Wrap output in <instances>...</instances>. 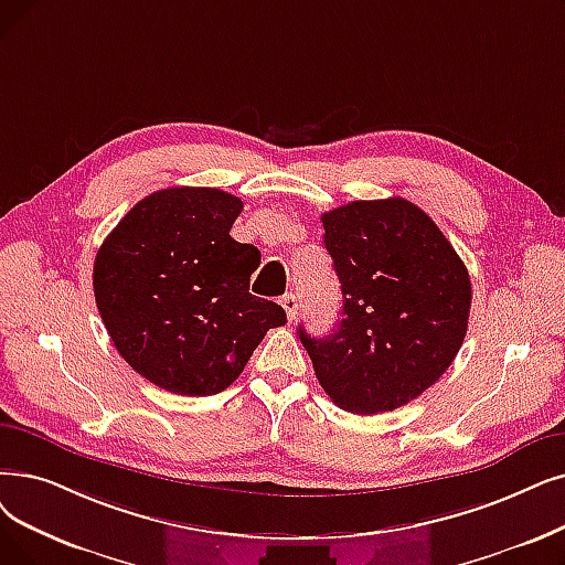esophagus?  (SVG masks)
<instances>
[{"label": "esophagus", "instance_id": "34e87169", "mask_svg": "<svg viewBox=\"0 0 565 565\" xmlns=\"http://www.w3.org/2000/svg\"><path fill=\"white\" fill-rule=\"evenodd\" d=\"M279 302H281V307L286 309L288 321H296V316H298V298L292 296V292H286V296H284Z\"/></svg>", "mask_w": 565, "mask_h": 565}]
</instances>
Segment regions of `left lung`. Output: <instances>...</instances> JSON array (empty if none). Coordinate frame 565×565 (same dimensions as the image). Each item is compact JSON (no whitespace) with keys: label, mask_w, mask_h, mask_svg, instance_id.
I'll return each mask as SVG.
<instances>
[{"label":"left lung","mask_w":565,"mask_h":565,"mask_svg":"<svg viewBox=\"0 0 565 565\" xmlns=\"http://www.w3.org/2000/svg\"><path fill=\"white\" fill-rule=\"evenodd\" d=\"M341 284V321L300 341L328 397L385 413L420 397L461 349L471 279L448 237L399 195L353 201L321 216Z\"/></svg>","instance_id":"left-lung-1"}]
</instances>
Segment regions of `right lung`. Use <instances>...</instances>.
Masks as SVG:
<instances>
[{
	"label": "right lung",
	"instance_id": "add662e5",
	"mask_svg": "<svg viewBox=\"0 0 565 565\" xmlns=\"http://www.w3.org/2000/svg\"><path fill=\"white\" fill-rule=\"evenodd\" d=\"M242 201L170 186L136 203L94 260V298L119 355L186 397L226 390L286 311L249 292L254 244L231 237Z\"/></svg>",
	"mask_w": 565,
	"mask_h": 565
}]
</instances>
